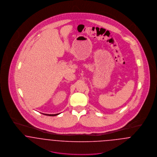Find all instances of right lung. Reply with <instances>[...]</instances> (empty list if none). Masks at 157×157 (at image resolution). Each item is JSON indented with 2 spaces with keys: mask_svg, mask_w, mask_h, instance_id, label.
<instances>
[{
  "mask_svg": "<svg viewBox=\"0 0 157 157\" xmlns=\"http://www.w3.org/2000/svg\"><path fill=\"white\" fill-rule=\"evenodd\" d=\"M44 114L46 115H49V116H56V115H59V113H57V114H45V113H44Z\"/></svg>",
  "mask_w": 157,
  "mask_h": 157,
  "instance_id": "right-lung-1",
  "label": "right lung"
}]
</instances>
